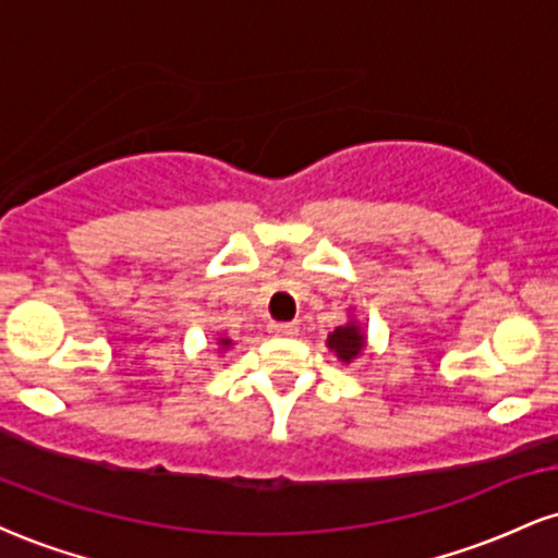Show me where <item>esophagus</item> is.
I'll list each match as a JSON object with an SVG mask.
<instances>
[{"label": "esophagus", "instance_id": "1", "mask_svg": "<svg viewBox=\"0 0 558 558\" xmlns=\"http://www.w3.org/2000/svg\"><path fill=\"white\" fill-rule=\"evenodd\" d=\"M270 332L280 338H291V336H299V325L296 323H272Z\"/></svg>", "mask_w": 558, "mask_h": 558}]
</instances>
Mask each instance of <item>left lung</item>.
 <instances>
[{
	"label": "left lung",
	"mask_w": 558,
	"mask_h": 558,
	"mask_svg": "<svg viewBox=\"0 0 558 558\" xmlns=\"http://www.w3.org/2000/svg\"><path fill=\"white\" fill-rule=\"evenodd\" d=\"M325 345H328L332 354H336L343 364H351L360 360L364 349H367V330L362 328L360 319L351 317L349 323L338 325L336 330L328 332V341H325Z\"/></svg>",
	"instance_id": "8db88e82"
}]
</instances>
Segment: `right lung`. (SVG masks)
<instances>
[{
    "mask_svg": "<svg viewBox=\"0 0 558 558\" xmlns=\"http://www.w3.org/2000/svg\"><path fill=\"white\" fill-rule=\"evenodd\" d=\"M215 343H217V351H220V354H226L228 349H233V345H235L233 341H230L228 336H217V338H215Z\"/></svg>",
    "mask_w": 558,
    "mask_h": 558,
    "instance_id": "right-lung-1",
    "label": "right lung"
}]
</instances>
